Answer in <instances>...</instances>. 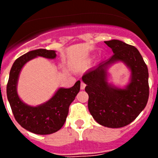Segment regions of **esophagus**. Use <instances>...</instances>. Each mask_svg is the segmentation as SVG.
<instances>
[{"instance_id":"1","label":"esophagus","mask_w":158,"mask_h":158,"mask_svg":"<svg viewBox=\"0 0 158 158\" xmlns=\"http://www.w3.org/2000/svg\"><path fill=\"white\" fill-rule=\"evenodd\" d=\"M86 85L85 83H84L83 81H81V90H83V89H85V88Z\"/></svg>"}]
</instances>
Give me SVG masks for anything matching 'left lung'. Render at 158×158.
I'll return each mask as SVG.
<instances>
[{"label":"left lung","instance_id":"left-lung-1","mask_svg":"<svg viewBox=\"0 0 158 158\" xmlns=\"http://www.w3.org/2000/svg\"><path fill=\"white\" fill-rule=\"evenodd\" d=\"M114 54L82 76L89 94L88 107L93 118L102 126L119 128L133 122L147 104L150 88L147 65L136 47L117 40L105 41ZM121 60L130 68L131 80L125 89L110 86L106 69Z\"/></svg>","mask_w":158,"mask_h":158}]
</instances>
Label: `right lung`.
<instances>
[{
    "mask_svg": "<svg viewBox=\"0 0 158 158\" xmlns=\"http://www.w3.org/2000/svg\"><path fill=\"white\" fill-rule=\"evenodd\" d=\"M38 56L54 58L56 54L54 51L38 49L18 58L11 68L7 84V96L14 117L22 127L37 135H50L61 129L65 123L69 105L80 91L81 81H77L69 89H59L45 104L37 107L25 104L16 92L18 77L24 64Z\"/></svg>",
    "mask_w": 158,
    "mask_h": 158,
    "instance_id": "right-lung-1",
    "label": "right lung"
}]
</instances>
